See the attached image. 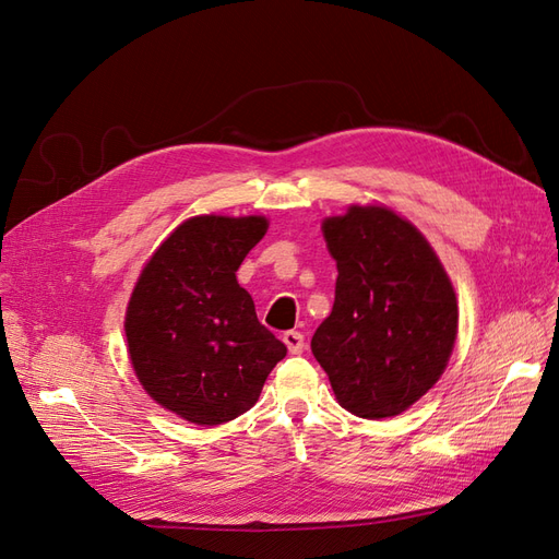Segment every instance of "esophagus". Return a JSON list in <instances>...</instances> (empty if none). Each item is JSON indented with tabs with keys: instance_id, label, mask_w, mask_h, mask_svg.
Segmentation results:
<instances>
[{
	"instance_id": "esophagus-1",
	"label": "esophagus",
	"mask_w": 559,
	"mask_h": 559,
	"mask_svg": "<svg viewBox=\"0 0 559 559\" xmlns=\"http://www.w3.org/2000/svg\"><path fill=\"white\" fill-rule=\"evenodd\" d=\"M282 341L292 354H302V349H306V337H302V333H298V331H286L282 335Z\"/></svg>"
}]
</instances>
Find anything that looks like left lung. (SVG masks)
Returning <instances> with one entry per match:
<instances>
[{"label":"left lung","mask_w":559,"mask_h":559,"mask_svg":"<svg viewBox=\"0 0 559 559\" xmlns=\"http://www.w3.org/2000/svg\"><path fill=\"white\" fill-rule=\"evenodd\" d=\"M321 230L337 280L312 335L314 359L352 415H401L450 361L460 321L452 282L425 235L389 207L352 205Z\"/></svg>","instance_id":"obj_1"}]
</instances>
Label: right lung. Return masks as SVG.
Returning <instances> with one entry per match:
<instances>
[{
	"mask_svg": "<svg viewBox=\"0 0 559 559\" xmlns=\"http://www.w3.org/2000/svg\"><path fill=\"white\" fill-rule=\"evenodd\" d=\"M265 230V216H193L154 251L132 289L126 337L134 376L193 425L247 413L286 357L235 277Z\"/></svg>",
	"mask_w": 559,
	"mask_h": 559,
	"instance_id": "obj_1",
	"label": "right lung"
}]
</instances>
